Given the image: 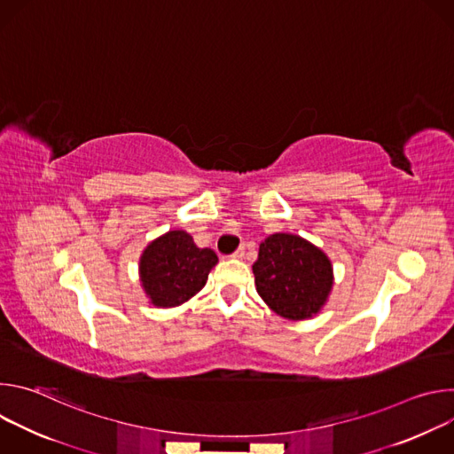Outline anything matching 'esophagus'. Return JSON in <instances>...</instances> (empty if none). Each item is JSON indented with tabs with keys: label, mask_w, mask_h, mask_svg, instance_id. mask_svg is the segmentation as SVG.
I'll list each match as a JSON object with an SVG mask.
<instances>
[{
	"label": "esophagus",
	"mask_w": 454,
	"mask_h": 454,
	"mask_svg": "<svg viewBox=\"0 0 454 454\" xmlns=\"http://www.w3.org/2000/svg\"><path fill=\"white\" fill-rule=\"evenodd\" d=\"M231 256H233V258H237V261H240V258H244V244H242V246H240V247H239Z\"/></svg>",
	"instance_id": "34e87169"
}]
</instances>
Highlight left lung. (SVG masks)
I'll list each match as a JSON object with an SVG mask.
<instances>
[{"label": "left lung", "instance_id": "obj_1", "mask_svg": "<svg viewBox=\"0 0 454 454\" xmlns=\"http://www.w3.org/2000/svg\"><path fill=\"white\" fill-rule=\"evenodd\" d=\"M253 275L258 296L289 321L314 317L334 286L327 253L294 233H273L261 242Z\"/></svg>", "mask_w": 454, "mask_h": 454}]
</instances>
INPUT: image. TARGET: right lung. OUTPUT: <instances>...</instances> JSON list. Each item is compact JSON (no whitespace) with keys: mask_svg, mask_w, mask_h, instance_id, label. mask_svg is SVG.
Returning a JSON list of instances; mask_svg holds the SVG:
<instances>
[{"mask_svg":"<svg viewBox=\"0 0 454 454\" xmlns=\"http://www.w3.org/2000/svg\"><path fill=\"white\" fill-rule=\"evenodd\" d=\"M217 262L214 249L198 247L183 230H170L151 240L140 256L142 289L158 309L183 305L205 287Z\"/></svg>","mask_w":454,"mask_h":454,"instance_id":"add662e5","label":"right lung"}]
</instances>
